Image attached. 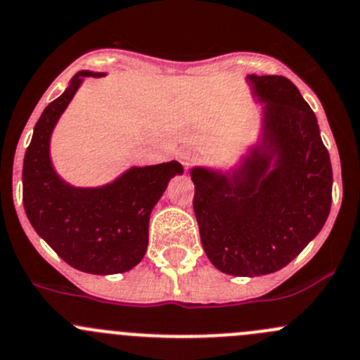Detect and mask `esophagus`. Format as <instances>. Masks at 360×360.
I'll list each match as a JSON object with an SVG mask.
<instances>
[{"mask_svg": "<svg viewBox=\"0 0 360 360\" xmlns=\"http://www.w3.org/2000/svg\"><path fill=\"white\" fill-rule=\"evenodd\" d=\"M176 160L183 167H188V165H191V163H193L195 153L191 151V149L188 148V146H181V148L176 151Z\"/></svg>", "mask_w": 360, "mask_h": 360, "instance_id": "esophagus-1", "label": "esophagus"}]
</instances>
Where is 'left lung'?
I'll list each match as a JSON object with an SVG mask.
<instances>
[{
  "mask_svg": "<svg viewBox=\"0 0 360 360\" xmlns=\"http://www.w3.org/2000/svg\"><path fill=\"white\" fill-rule=\"evenodd\" d=\"M264 107V144L232 174L195 167L193 209L205 255L232 276H262L290 264L322 230L333 167L311 107L292 80L248 75Z\"/></svg>",
  "mask_w": 360,
  "mask_h": 360,
  "instance_id": "8db88e82",
  "label": "left lung"
}]
</instances>
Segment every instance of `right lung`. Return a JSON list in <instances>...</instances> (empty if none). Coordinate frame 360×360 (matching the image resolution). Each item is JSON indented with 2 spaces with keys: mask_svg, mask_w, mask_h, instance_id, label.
<instances>
[{
  "mask_svg": "<svg viewBox=\"0 0 360 360\" xmlns=\"http://www.w3.org/2000/svg\"><path fill=\"white\" fill-rule=\"evenodd\" d=\"M79 72L34 124L22 167V204L38 236L68 265L89 274L134 269L148 250L149 216L167 184L183 174L179 162L134 167L114 183L75 188L56 174L49 155L51 134L84 77Z\"/></svg>",
  "mask_w": 360,
  "mask_h": 360,
  "instance_id": "obj_1",
  "label": "right lung"
}]
</instances>
